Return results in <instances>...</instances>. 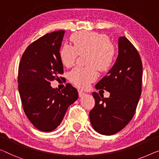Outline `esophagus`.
Here are the masks:
<instances>
[{
	"label": "esophagus",
	"mask_w": 159,
	"mask_h": 159,
	"mask_svg": "<svg viewBox=\"0 0 159 159\" xmlns=\"http://www.w3.org/2000/svg\"><path fill=\"white\" fill-rule=\"evenodd\" d=\"M86 95V93H84V92H83L82 91H80V90H79V97H82Z\"/></svg>",
	"instance_id": "obj_1"
}]
</instances>
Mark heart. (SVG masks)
<instances>
[{"label":"heart","instance_id":"1","mask_svg":"<svg viewBox=\"0 0 159 159\" xmlns=\"http://www.w3.org/2000/svg\"><path fill=\"white\" fill-rule=\"evenodd\" d=\"M70 40L73 47L69 45L62 47L60 51L61 61L66 67H71L79 55L87 53L86 61L89 66L77 67L68 74L70 82L84 89L98 78L97 68L104 72L111 68L114 62L115 48L107 35L96 32H76L71 35Z\"/></svg>","mask_w":159,"mask_h":159}]
</instances>
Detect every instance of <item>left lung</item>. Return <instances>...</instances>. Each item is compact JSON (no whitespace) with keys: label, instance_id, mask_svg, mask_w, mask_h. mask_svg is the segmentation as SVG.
I'll return each instance as SVG.
<instances>
[{"label":"left lung","instance_id":"left-lung-1","mask_svg":"<svg viewBox=\"0 0 159 159\" xmlns=\"http://www.w3.org/2000/svg\"><path fill=\"white\" fill-rule=\"evenodd\" d=\"M141 58L138 51L125 36L118 39V55L115 64L96 85V89L110 93L108 98L93 92L95 106L89 113L94 130L113 135L131 121L141 94Z\"/></svg>","mask_w":159,"mask_h":159}]
</instances>
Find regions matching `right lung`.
Here are the masks:
<instances>
[{
	"label": "right lung",
	"instance_id": "right-lung-1",
	"mask_svg": "<svg viewBox=\"0 0 159 159\" xmlns=\"http://www.w3.org/2000/svg\"><path fill=\"white\" fill-rule=\"evenodd\" d=\"M64 30L47 34L27 47L18 66V91L23 111L32 124L44 132L53 131L68 106L77 100L75 88L67 84L61 90L50 85L63 73L60 48Z\"/></svg>",
	"mask_w": 159,
	"mask_h": 159
}]
</instances>
